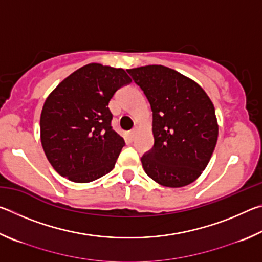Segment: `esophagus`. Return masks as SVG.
Returning a JSON list of instances; mask_svg holds the SVG:
<instances>
[{
	"label": "esophagus",
	"mask_w": 262,
	"mask_h": 262,
	"mask_svg": "<svg viewBox=\"0 0 262 262\" xmlns=\"http://www.w3.org/2000/svg\"><path fill=\"white\" fill-rule=\"evenodd\" d=\"M135 135H136V129H132V130L129 132V137H130L132 140H134Z\"/></svg>",
	"instance_id": "1"
}]
</instances>
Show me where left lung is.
<instances>
[{
    "instance_id": "1",
    "label": "left lung",
    "mask_w": 262,
    "mask_h": 262,
    "mask_svg": "<svg viewBox=\"0 0 262 262\" xmlns=\"http://www.w3.org/2000/svg\"><path fill=\"white\" fill-rule=\"evenodd\" d=\"M127 72L152 111L155 143L141 158L145 173L165 187L192 184L209 163L219 136L210 98L193 79L164 66Z\"/></svg>"
}]
</instances>
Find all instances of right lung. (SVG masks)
<instances>
[{
    "label": "right lung",
    "instance_id": "obj_1",
    "mask_svg": "<svg viewBox=\"0 0 262 262\" xmlns=\"http://www.w3.org/2000/svg\"><path fill=\"white\" fill-rule=\"evenodd\" d=\"M132 82L121 68L90 63L64 78L43 104L40 139L46 157L60 176L90 183L113 170L125 145L111 126L108 103Z\"/></svg>",
    "mask_w": 262,
    "mask_h": 262
}]
</instances>
